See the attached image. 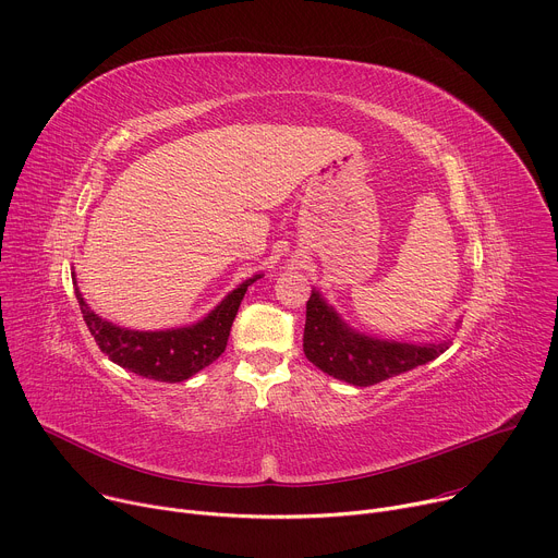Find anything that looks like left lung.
<instances>
[{
	"label": "left lung",
	"instance_id": "8db88e82",
	"mask_svg": "<svg viewBox=\"0 0 558 558\" xmlns=\"http://www.w3.org/2000/svg\"><path fill=\"white\" fill-rule=\"evenodd\" d=\"M302 349L320 371L355 386H373L435 360L448 349V342L402 344L360 336L340 320L320 293L311 291Z\"/></svg>",
	"mask_w": 558,
	"mask_h": 558
}]
</instances>
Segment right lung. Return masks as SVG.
I'll return each instance as SVG.
<instances>
[{"instance_id": "right-lung-1", "label": "right lung", "mask_w": 558, "mask_h": 558, "mask_svg": "<svg viewBox=\"0 0 558 558\" xmlns=\"http://www.w3.org/2000/svg\"><path fill=\"white\" fill-rule=\"evenodd\" d=\"M258 278L260 276L250 278L233 289L198 325L149 333L119 329L101 320L95 311L88 308L78 289L74 293L95 342L114 364L147 379L174 384L196 375L201 368L220 357L227 347L238 306H241L247 287Z\"/></svg>"}]
</instances>
